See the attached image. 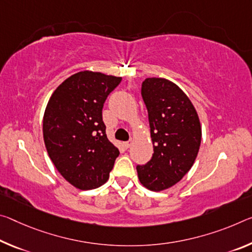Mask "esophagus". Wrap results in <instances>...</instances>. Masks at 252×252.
Segmentation results:
<instances>
[{"mask_svg": "<svg viewBox=\"0 0 252 252\" xmlns=\"http://www.w3.org/2000/svg\"><path fill=\"white\" fill-rule=\"evenodd\" d=\"M131 145H132V141H131V140H129V141H126L125 143H123V146H125V147L126 148V149H127V148H130V147H131Z\"/></svg>", "mask_w": 252, "mask_h": 252, "instance_id": "1", "label": "esophagus"}]
</instances>
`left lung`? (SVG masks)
<instances>
[{"instance_id":"8db88e82","label":"left lung","mask_w":252,"mask_h":252,"mask_svg":"<svg viewBox=\"0 0 252 252\" xmlns=\"http://www.w3.org/2000/svg\"><path fill=\"white\" fill-rule=\"evenodd\" d=\"M141 96L148 110L154 155L138 165L139 181L148 189L160 191L189 173L201 146V123L190 99L173 82L146 78Z\"/></svg>"}]
</instances>
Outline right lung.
I'll list each match as a JSON object with an SVG mask.
<instances>
[{"instance_id": "add662e5", "label": "right lung", "mask_w": 252, "mask_h": 252, "mask_svg": "<svg viewBox=\"0 0 252 252\" xmlns=\"http://www.w3.org/2000/svg\"><path fill=\"white\" fill-rule=\"evenodd\" d=\"M121 77L84 70L63 81L43 115V140L62 176L79 189H93L110 176L119 149L105 133L102 110Z\"/></svg>"}]
</instances>
